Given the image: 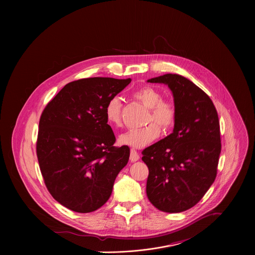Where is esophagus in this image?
<instances>
[{
	"label": "esophagus",
	"mask_w": 255,
	"mask_h": 255,
	"mask_svg": "<svg viewBox=\"0 0 255 255\" xmlns=\"http://www.w3.org/2000/svg\"><path fill=\"white\" fill-rule=\"evenodd\" d=\"M139 159V154L137 153V151L133 148L130 149V155H129V160L130 162H135Z\"/></svg>",
	"instance_id": "34e87169"
}]
</instances>
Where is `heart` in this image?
Wrapping results in <instances>:
<instances>
[{"label":"heart","instance_id":"obj_1","mask_svg":"<svg viewBox=\"0 0 255 255\" xmlns=\"http://www.w3.org/2000/svg\"><path fill=\"white\" fill-rule=\"evenodd\" d=\"M132 97L141 102L149 109L144 128L129 129L119 136L122 145L144 147L154 141L160 134L161 129H170L177 120V108L175 104L168 100H163L162 93L152 87L142 86L132 93ZM106 121L111 127L118 128L122 125V102L118 97H112L105 107Z\"/></svg>","mask_w":255,"mask_h":255}]
</instances>
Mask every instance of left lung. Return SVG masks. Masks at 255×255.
Here are the masks:
<instances>
[{
  "instance_id": "left-lung-1",
  "label": "left lung",
  "mask_w": 255,
  "mask_h": 255,
  "mask_svg": "<svg viewBox=\"0 0 255 255\" xmlns=\"http://www.w3.org/2000/svg\"><path fill=\"white\" fill-rule=\"evenodd\" d=\"M171 89L177 108L173 132L142 151L149 169L146 194L160 211L179 213L193 207L217 175L220 124L210 97L192 81L167 73L147 80Z\"/></svg>"
}]
</instances>
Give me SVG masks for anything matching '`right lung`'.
<instances>
[{
  "label": "right lung",
  "mask_w": 255,
  "mask_h": 255,
  "mask_svg": "<svg viewBox=\"0 0 255 255\" xmlns=\"http://www.w3.org/2000/svg\"><path fill=\"white\" fill-rule=\"evenodd\" d=\"M131 79L82 78L68 83L42 112L36 152L44 182L63 206L89 213L109 199L129 148L115 147L105 107Z\"/></svg>",
  "instance_id": "add662e5"
}]
</instances>
